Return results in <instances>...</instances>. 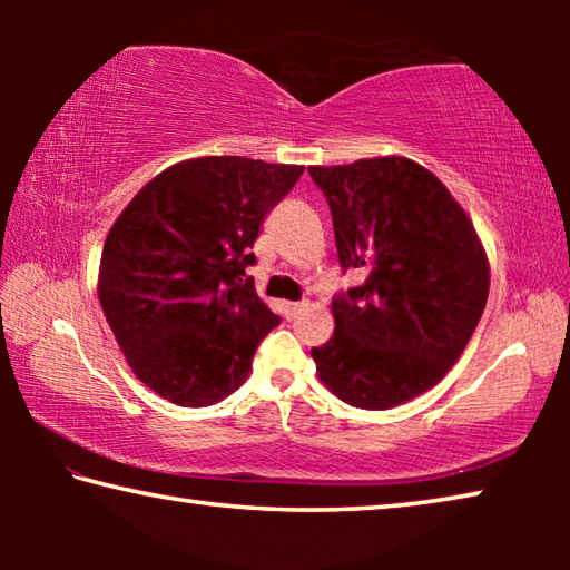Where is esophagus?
<instances>
[{"mask_svg": "<svg viewBox=\"0 0 570 570\" xmlns=\"http://www.w3.org/2000/svg\"><path fill=\"white\" fill-rule=\"evenodd\" d=\"M304 306H306L304 302H286V304H284V314H286V320H294V316H296L298 312H302Z\"/></svg>", "mask_w": 570, "mask_h": 570, "instance_id": "1", "label": "esophagus"}]
</instances>
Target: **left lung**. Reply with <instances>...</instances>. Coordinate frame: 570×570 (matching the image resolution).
<instances>
[{
	"label": "left lung",
	"instance_id": "obj_1",
	"mask_svg": "<svg viewBox=\"0 0 570 570\" xmlns=\"http://www.w3.org/2000/svg\"><path fill=\"white\" fill-rule=\"evenodd\" d=\"M332 210L342 272L362 286L332 298L334 336L314 346L342 402L390 410L445 377L488 302V258L450 190L407 158L312 166Z\"/></svg>",
	"mask_w": 570,
	"mask_h": 570
}]
</instances>
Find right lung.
I'll return each instance as SVG.
<instances>
[{
	"label": "right lung",
	"instance_id": "1",
	"mask_svg": "<svg viewBox=\"0 0 570 570\" xmlns=\"http://www.w3.org/2000/svg\"><path fill=\"white\" fill-rule=\"evenodd\" d=\"M302 166L208 156L153 178L102 246L98 296L135 377L180 407L238 390L278 326L246 268Z\"/></svg>",
	"mask_w": 570,
	"mask_h": 570
}]
</instances>
